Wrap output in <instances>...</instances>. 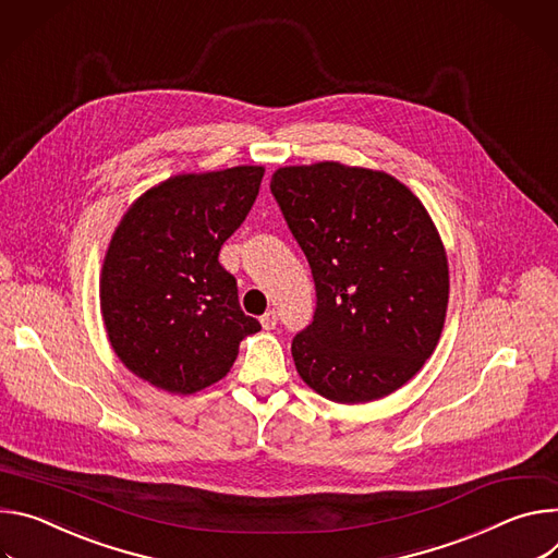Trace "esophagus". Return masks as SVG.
<instances>
[{
    "mask_svg": "<svg viewBox=\"0 0 558 558\" xmlns=\"http://www.w3.org/2000/svg\"><path fill=\"white\" fill-rule=\"evenodd\" d=\"M277 322H279V317H277L275 311H268V313L262 317L264 330H275V328H277Z\"/></svg>",
    "mask_w": 558,
    "mask_h": 558,
    "instance_id": "34e87169",
    "label": "esophagus"
}]
</instances>
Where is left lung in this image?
Segmentation results:
<instances>
[{
  "mask_svg": "<svg viewBox=\"0 0 558 558\" xmlns=\"http://www.w3.org/2000/svg\"><path fill=\"white\" fill-rule=\"evenodd\" d=\"M270 191L317 288L313 324L292 339L299 377L335 403L392 395L446 324L450 272L435 221L392 174L339 161L279 168Z\"/></svg>",
  "mask_w": 558,
  "mask_h": 558,
  "instance_id": "8db88e82",
  "label": "left lung"
}]
</instances>
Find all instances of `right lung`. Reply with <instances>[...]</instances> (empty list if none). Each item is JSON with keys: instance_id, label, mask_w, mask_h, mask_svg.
<instances>
[{"instance_id": "add662e5", "label": "right lung", "mask_w": 558, "mask_h": 558, "mask_svg": "<svg viewBox=\"0 0 558 558\" xmlns=\"http://www.w3.org/2000/svg\"><path fill=\"white\" fill-rule=\"evenodd\" d=\"M264 172L174 174L114 228L99 277L101 317L119 361L150 386L195 395L223 379L239 343L262 330L239 307L219 251L251 213Z\"/></svg>"}]
</instances>
